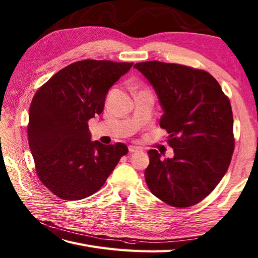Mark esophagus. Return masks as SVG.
<instances>
[{
    "label": "esophagus",
    "instance_id": "1",
    "mask_svg": "<svg viewBox=\"0 0 258 258\" xmlns=\"http://www.w3.org/2000/svg\"><path fill=\"white\" fill-rule=\"evenodd\" d=\"M128 151H130V153H134V152H138V151H140V149H139L138 146L130 145V146H128Z\"/></svg>",
    "mask_w": 258,
    "mask_h": 258
}]
</instances>
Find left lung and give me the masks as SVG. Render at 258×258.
<instances>
[{
  "label": "left lung",
  "instance_id": "obj_1",
  "mask_svg": "<svg viewBox=\"0 0 258 258\" xmlns=\"http://www.w3.org/2000/svg\"><path fill=\"white\" fill-rule=\"evenodd\" d=\"M154 87L164 113L173 158L150 150L145 180L157 199L173 207L193 206L210 195L232 161L235 139L231 102L204 70L150 61L134 65Z\"/></svg>",
  "mask_w": 258,
  "mask_h": 258
}]
</instances>
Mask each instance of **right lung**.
Listing matches in <instances>:
<instances>
[{
    "label": "right lung",
    "instance_id": "1",
    "mask_svg": "<svg viewBox=\"0 0 258 258\" xmlns=\"http://www.w3.org/2000/svg\"><path fill=\"white\" fill-rule=\"evenodd\" d=\"M133 63L83 59L54 74L31 102L27 138L37 176L54 195L79 201L100 189L127 154L123 143L92 142L89 119Z\"/></svg>",
    "mask_w": 258,
    "mask_h": 258
}]
</instances>
